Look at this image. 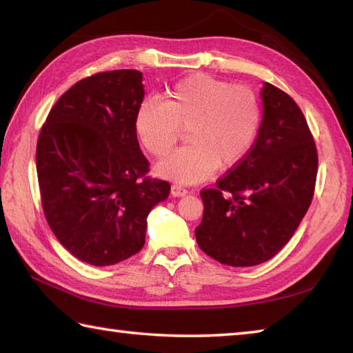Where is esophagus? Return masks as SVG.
<instances>
[{
  "label": "esophagus",
  "mask_w": 353,
  "mask_h": 353,
  "mask_svg": "<svg viewBox=\"0 0 353 353\" xmlns=\"http://www.w3.org/2000/svg\"><path fill=\"white\" fill-rule=\"evenodd\" d=\"M188 194V190L183 188L182 185H172L171 186V196L172 197H183Z\"/></svg>",
  "instance_id": "esophagus-1"
}]
</instances>
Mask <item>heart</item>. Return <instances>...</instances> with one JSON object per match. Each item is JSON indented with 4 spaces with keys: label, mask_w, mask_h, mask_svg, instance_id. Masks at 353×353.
<instances>
[{
    "label": "heart",
    "mask_w": 353,
    "mask_h": 353,
    "mask_svg": "<svg viewBox=\"0 0 353 353\" xmlns=\"http://www.w3.org/2000/svg\"><path fill=\"white\" fill-rule=\"evenodd\" d=\"M258 97L245 86L194 74L172 86L167 99L142 103L134 117L141 144L167 156L186 129L188 144L156 165V174L179 183H199L216 168H230L249 152L259 129Z\"/></svg>",
    "instance_id": "1"
}]
</instances>
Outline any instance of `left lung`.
Returning a JSON list of instances; mask_svg holds the SVG:
<instances>
[{
  "label": "left lung",
  "mask_w": 353,
  "mask_h": 353,
  "mask_svg": "<svg viewBox=\"0 0 353 353\" xmlns=\"http://www.w3.org/2000/svg\"><path fill=\"white\" fill-rule=\"evenodd\" d=\"M262 121L250 152L203 190L196 228L201 250L221 264L253 267L272 259L308 211L317 177V150L296 101L276 86L261 89Z\"/></svg>",
  "instance_id": "8db88e82"
}]
</instances>
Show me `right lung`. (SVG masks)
I'll use <instances>...</instances> for the list:
<instances>
[{
  "instance_id": "add662e5",
  "label": "right lung",
  "mask_w": 353,
  "mask_h": 353,
  "mask_svg": "<svg viewBox=\"0 0 353 353\" xmlns=\"http://www.w3.org/2000/svg\"><path fill=\"white\" fill-rule=\"evenodd\" d=\"M142 72L117 70L77 81L50 110L36 171L52 234L86 264L106 267L138 253L150 211L170 183L145 177L134 130Z\"/></svg>"
}]
</instances>
